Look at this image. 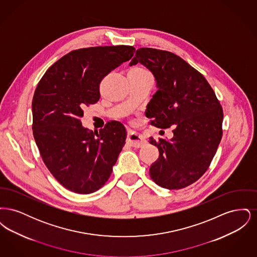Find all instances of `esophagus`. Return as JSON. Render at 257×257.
<instances>
[{
    "mask_svg": "<svg viewBox=\"0 0 257 257\" xmlns=\"http://www.w3.org/2000/svg\"><path fill=\"white\" fill-rule=\"evenodd\" d=\"M128 142L133 147H142L145 146L146 140L143 136L137 134L136 132H130L128 133Z\"/></svg>",
    "mask_w": 257,
    "mask_h": 257,
    "instance_id": "34e87169",
    "label": "esophagus"
}]
</instances>
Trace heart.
<instances>
[{
	"label": "heart",
	"mask_w": 257,
	"mask_h": 257,
	"mask_svg": "<svg viewBox=\"0 0 257 257\" xmlns=\"http://www.w3.org/2000/svg\"><path fill=\"white\" fill-rule=\"evenodd\" d=\"M133 70H137V71H142V72H147V69H145V68H143V67H134V68H132Z\"/></svg>",
	"instance_id": "1"
}]
</instances>
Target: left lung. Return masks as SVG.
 Listing matches in <instances>:
<instances>
[{
    "mask_svg": "<svg viewBox=\"0 0 257 257\" xmlns=\"http://www.w3.org/2000/svg\"><path fill=\"white\" fill-rule=\"evenodd\" d=\"M138 62L153 73L158 87L146 111L150 124L174 128L171 140L149 139L159 149L150 177L165 189H183L205 173L217 152L222 107L204 76L179 56L145 47L137 50L130 65Z\"/></svg>",
    "mask_w": 257,
    "mask_h": 257,
    "instance_id": "obj_1",
    "label": "left lung"
}]
</instances>
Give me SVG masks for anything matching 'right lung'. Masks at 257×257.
Wrapping results in <instances>:
<instances>
[{"label": "right lung", "mask_w": 257, "mask_h": 257, "mask_svg": "<svg viewBox=\"0 0 257 257\" xmlns=\"http://www.w3.org/2000/svg\"><path fill=\"white\" fill-rule=\"evenodd\" d=\"M135 51L128 45L73 50L37 84L32 103L36 144L50 172L71 192L91 194L110 178L126 129L112 120L99 131H87L81 123L83 108L97 103L101 81Z\"/></svg>", "instance_id": "1"}]
</instances>
